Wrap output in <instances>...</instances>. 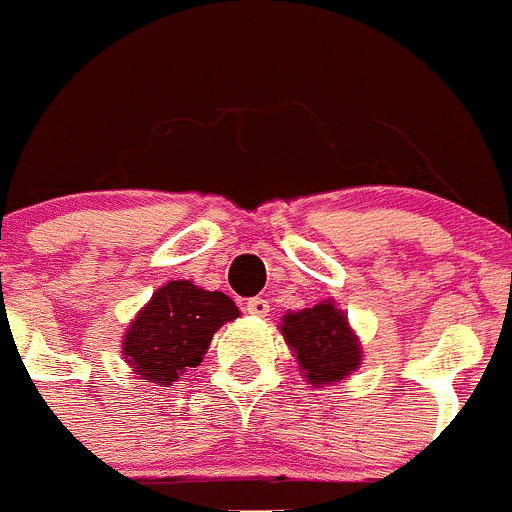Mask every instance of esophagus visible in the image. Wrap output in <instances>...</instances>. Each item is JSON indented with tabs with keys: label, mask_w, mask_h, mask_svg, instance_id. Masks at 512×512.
Listing matches in <instances>:
<instances>
[{
	"label": "esophagus",
	"mask_w": 512,
	"mask_h": 512,
	"mask_svg": "<svg viewBox=\"0 0 512 512\" xmlns=\"http://www.w3.org/2000/svg\"><path fill=\"white\" fill-rule=\"evenodd\" d=\"M247 312L255 314V317H267V312H270V302L262 297L247 299Z\"/></svg>",
	"instance_id": "34e87169"
}]
</instances>
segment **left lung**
<instances>
[{
  "label": "left lung",
  "instance_id": "obj_1",
  "mask_svg": "<svg viewBox=\"0 0 512 512\" xmlns=\"http://www.w3.org/2000/svg\"><path fill=\"white\" fill-rule=\"evenodd\" d=\"M302 376L312 386L337 384L361 364V344L347 322V314L332 299L314 307L287 312L280 324Z\"/></svg>",
  "mask_w": 512,
  "mask_h": 512
}]
</instances>
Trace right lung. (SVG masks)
<instances>
[{
	"label": "right lung",
	"instance_id": "obj_1",
	"mask_svg": "<svg viewBox=\"0 0 512 512\" xmlns=\"http://www.w3.org/2000/svg\"><path fill=\"white\" fill-rule=\"evenodd\" d=\"M240 317L223 292L173 280L156 289L151 302L136 314L123 337V356L133 374L158 386H170L198 366L213 334L225 322Z\"/></svg>",
	"mask_w": 512,
	"mask_h": 512
}]
</instances>
